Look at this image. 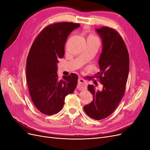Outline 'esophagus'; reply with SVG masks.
Returning a JSON list of instances; mask_svg holds the SVG:
<instances>
[{
    "instance_id": "34e87169",
    "label": "esophagus",
    "mask_w": 150,
    "mask_h": 150,
    "mask_svg": "<svg viewBox=\"0 0 150 150\" xmlns=\"http://www.w3.org/2000/svg\"><path fill=\"white\" fill-rule=\"evenodd\" d=\"M78 89L79 91H83L86 89V82L84 79L82 78L79 79Z\"/></svg>"
}]
</instances>
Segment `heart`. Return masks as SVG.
I'll return each mask as SVG.
<instances>
[{"label": "heart", "instance_id": "obj_1", "mask_svg": "<svg viewBox=\"0 0 150 150\" xmlns=\"http://www.w3.org/2000/svg\"><path fill=\"white\" fill-rule=\"evenodd\" d=\"M89 36H94V35H90Z\"/></svg>", "mask_w": 150, "mask_h": 150}]
</instances>
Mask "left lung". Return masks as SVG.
I'll return each instance as SVG.
<instances>
[{"mask_svg":"<svg viewBox=\"0 0 150 150\" xmlns=\"http://www.w3.org/2000/svg\"><path fill=\"white\" fill-rule=\"evenodd\" d=\"M96 31L102 39L103 51L99 59L100 71L95 75L103 88L99 91L88 85L93 99L84 106V110L91 118L101 120L115 111L124 96L129 57L124 40L115 29L104 26Z\"/></svg>","mask_w":150,"mask_h":150,"instance_id":"left-lung-1","label":"left lung"}]
</instances>
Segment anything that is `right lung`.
<instances>
[{
	"label": "right lung",
	"mask_w": 150,
	"mask_h": 150,
	"mask_svg": "<svg viewBox=\"0 0 150 150\" xmlns=\"http://www.w3.org/2000/svg\"><path fill=\"white\" fill-rule=\"evenodd\" d=\"M80 26L73 22H57L46 26L35 38L26 62V78L32 101L42 114L60 111L67 95L74 91L78 77L74 73L58 78L57 63L64 55L68 35Z\"/></svg>",
	"instance_id": "right-lung-1"
}]
</instances>
